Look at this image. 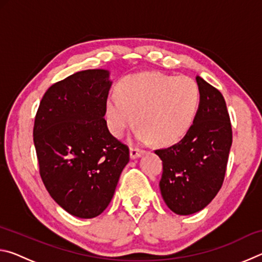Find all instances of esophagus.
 I'll use <instances>...</instances> for the list:
<instances>
[{"mask_svg":"<svg viewBox=\"0 0 262 262\" xmlns=\"http://www.w3.org/2000/svg\"><path fill=\"white\" fill-rule=\"evenodd\" d=\"M144 155V151L141 149H137V148H132L130 149V159H137L142 157Z\"/></svg>","mask_w":262,"mask_h":262,"instance_id":"obj_1","label":"esophagus"}]
</instances>
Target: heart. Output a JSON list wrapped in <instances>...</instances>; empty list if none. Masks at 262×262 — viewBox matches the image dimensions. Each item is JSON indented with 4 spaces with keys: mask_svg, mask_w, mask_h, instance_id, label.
Here are the masks:
<instances>
[{
    "mask_svg": "<svg viewBox=\"0 0 262 262\" xmlns=\"http://www.w3.org/2000/svg\"><path fill=\"white\" fill-rule=\"evenodd\" d=\"M200 105V89L194 79L159 73H141L119 84L118 96L106 101L111 133L121 137L134 121L141 143L161 145L179 142L189 132Z\"/></svg>",
    "mask_w": 262,
    "mask_h": 262,
    "instance_id": "b5f03b06",
    "label": "heart"
}]
</instances>
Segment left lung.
Returning <instances> with one entry per match:
<instances>
[{
    "mask_svg": "<svg viewBox=\"0 0 262 262\" xmlns=\"http://www.w3.org/2000/svg\"><path fill=\"white\" fill-rule=\"evenodd\" d=\"M200 105L189 132L170 148L155 154L163 162L159 188L177 215H192L212 201L223 184L232 129L221 92L200 76Z\"/></svg>",
    "mask_w": 262,
    "mask_h": 262,
    "instance_id": "obj_1",
    "label": "left lung"
}]
</instances>
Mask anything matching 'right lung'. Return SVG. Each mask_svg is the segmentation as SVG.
<instances>
[{"instance_id": "add662e5", "label": "right lung", "mask_w": 262, "mask_h": 262, "mask_svg": "<svg viewBox=\"0 0 262 262\" xmlns=\"http://www.w3.org/2000/svg\"><path fill=\"white\" fill-rule=\"evenodd\" d=\"M110 75L89 69L53 84L35 115L33 142L43 185L79 219H94L107 208L129 162V149L104 119Z\"/></svg>"}]
</instances>
